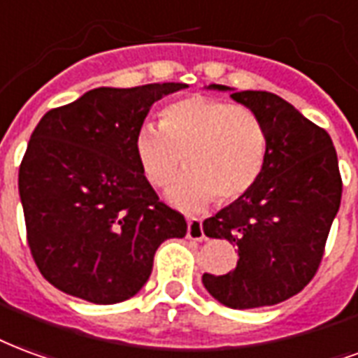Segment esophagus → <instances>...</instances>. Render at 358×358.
I'll return each mask as SVG.
<instances>
[{"label":"esophagus","mask_w":358,"mask_h":358,"mask_svg":"<svg viewBox=\"0 0 358 358\" xmlns=\"http://www.w3.org/2000/svg\"><path fill=\"white\" fill-rule=\"evenodd\" d=\"M187 238L190 240H204V227H202V221L198 217H190L187 221Z\"/></svg>","instance_id":"esophagus-1"}]
</instances>
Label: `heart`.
I'll return each mask as SVG.
<instances>
[{
    "mask_svg": "<svg viewBox=\"0 0 358 358\" xmlns=\"http://www.w3.org/2000/svg\"><path fill=\"white\" fill-rule=\"evenodd\" d=\"M133 147L145 177L160 189L176 179L185 156L189 171L169 189V200L196 211L215 198L236 202L254 189L267 164L268 131L250 106L190 95L166 104L160 125H141Z\"/></svg>",
    "mask_w": 358,
    "mask_h": 358,
    "instance_id": "heart-1",
    "label": "heart"
}]
</instances>
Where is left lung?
Instances as JSON below:
<instances>
[{
    "label": "left lung",
    "mask_w": 358,
    "mask_h": 358,
    "mask_svg": "<svg viewBox=\"0 0 358 358\" xmlns=\"http://www.w3.org/2000/svg\"><path fill=\"white\" fill-rule=\"evenodd\" d=\"M210 90L229 87L211 83ZM231 96L267 125V164L246 196L204 221L206 236L238 246V263L227 275L204 273L202 282L219 303L255 309L286 301L311 282L340 210L341 176L330 135L282 96Z\"/></svg>",
    "instance_id": "obj_1"
}]
</instances>
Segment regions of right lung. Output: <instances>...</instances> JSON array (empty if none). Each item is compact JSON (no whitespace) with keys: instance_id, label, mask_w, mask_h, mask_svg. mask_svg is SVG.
<instances>
[{"instance_id":"obj_1","label":"right lung","mask_w":358,"mask_h":358,"mask_svg":"<svg viewBox=\"0 0 358 358\" xmlns=\"http://www.w3.org/2000/svg\"><path fill=\"white\" fill-rule=\"evenodd\" d=\"M182 87H96L36 125L18 192L34 262L55 288L91 303L125 301L148 280L162 242L187 234L133 147L150 106Z\"/></svg>"}]
</instances>
